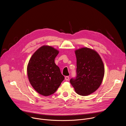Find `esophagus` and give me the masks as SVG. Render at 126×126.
I'll use <instances>...</instances> for the list:
<instances>
[{"label":"esophagus","mask_w":126,"mask_h":126,"mask_svg":"<svg viewBox=\"0 0 126 126\" xmlns=\"http://www.w3.org/2000/svg\"><path fill=\"white\" fill-rule=\"evenodd\" d=\"M65 80H66V81H68V80H69V76H66V77H65Z\"/></svg>","instance_id":"1"}]
</instances>
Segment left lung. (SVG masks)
Here are the masks:
<instances>
[{"label":"left lung","instance_id":"left-lung-1","mask_svg":"<svg viewBox=\"0 0 126 126\" xmlns=\"http://www.w3.org/2000/svg\"><path fill=\"white\" fill-rule=\"evenodd\" d=\"M77 59L76 77L70 82L76 92L87 96L96 91L101 85L104 76L103 62L98 53L88 48L75 51Z\"/></svg>","mask_w":126,"mask_h":126}]
</instances>
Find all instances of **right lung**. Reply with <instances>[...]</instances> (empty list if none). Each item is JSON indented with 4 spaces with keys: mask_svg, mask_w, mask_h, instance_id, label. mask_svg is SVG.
I'll return each instance as SVG.
<instances>
[{
    "mask_svg": "<svg viewBox=\"0 0 126 126\" xmlns=\"http://www.w3.org/2000/svg\"><path fill=\"white\" fill-rule=\"evenodd\" d=\"M59 51L43 46L36 51L27 66V75L33 88L39 94L48 96L54 93L64 79L54 62Z\"/></svg>",
    "mask_w": 126,
    "mask_h": 126,
    "instance_id": "right-lung-1",
    "label": "right lung"
}]
</instances>
